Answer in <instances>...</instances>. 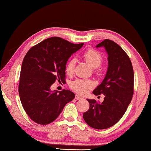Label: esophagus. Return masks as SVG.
<instances>
[{
  "label": "esophagus",
  "instance_id": "obj_1",
  "mask_svg": "<svg viewBox=\"0 0 151 151\" xmlns=\"http://www.w3.org/2000/svg\"><path fill=\"white\" fill-rule=\"evenodd\" d=\"M75 99H76V100H81V99H83V98L82 96H81L80 95H78V94H76Z\"/></svg>",
  "mask_w": 151,
  "mask_h": 151
}]
</instances>
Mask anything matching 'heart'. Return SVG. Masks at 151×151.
Instances as JSON below:
<instances>
[{"label": "heart", "mask_w": 151, "mask_h": 151, "mask_svg": "<svg viewBox=\"0 0 151 151\" xmlns=\"http://www.w3.org/2000/svg\"><path fill=\"white\" fill-rule=\"evenodd\" d=\"M82 57L90 65L92 68L96 70L97 68L101 65L103 61V57L99 51L92 49L86 50L83 52ZM75 60L70 59L66 64L65 73L68 76H72L75 72ZM70 87L78 93L84 94L87 91L89 88L93 86V83L90 80H85V79H77L73 81L70 83Z\"/></svg>", "instance_id": "heart-1"}]
</instances>
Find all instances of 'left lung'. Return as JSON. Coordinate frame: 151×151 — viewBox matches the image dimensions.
<instances>
[{
	"mask_svg": "<svg viewBox=\"0 0 151 151\" xmlns=\"http://www.w3.org/2000/svg\"><path fill=\"white\" fill-rule=\"evenodd\" d=\"M108 54V70L103 82L93 91L94 95H104L102 103L86 99L90 104L84 112L86 123L95 129H105L118 122L126 112L134 93V72L124 50L112 40H104L96 45Z\"/></svg>",
	"mask_w": 151,
	"mask_h": 151,
	"instance_id": "left-lung-1",
	"label": "left lung"
}]
</instances>
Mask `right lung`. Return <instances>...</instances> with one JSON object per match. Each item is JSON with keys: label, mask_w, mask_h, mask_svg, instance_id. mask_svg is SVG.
Masks as SVG:
<instances>
[{"label": "right lung", "mask_w": 151, "mask_h": 151, "mask_svg": "<svg viewBox=\"0 0 151 151\" xmlns=\"http://www.w3.org/2000/svg\"><path fill=\"white\" fill-rule=\"evenodd\" d=\"M84 43L73 44L50 37L32 47L22 61L19 93L27 114L33 121L48 124L57 119L66 104L75 99L69 90H50L55 81H65L68 58Z\"/></svg>", "instance_id": "add662e5"}]
</instances>
